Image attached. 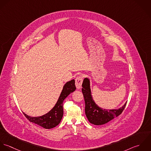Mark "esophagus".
I'll list each match as a JSON object with an SVG mask.
<instances>
[{"label": "esophagus", "instance_id": "esophagus-1", "mask_svg": "<svg viewBox=\"0 0 151 151\" xmlns=\"http://www.w3.org/2000/svg\"><path fill=\"white\" fill-rule=\"evenodd\" d=\"M83 82V78L82 76H79L76 78L75 79V85L77 89L81 88L82 84Z\"/></svg>", "mask_w": 151, "mask_h": 151}]
</instances>
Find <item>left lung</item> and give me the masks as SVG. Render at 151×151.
<instances>
[{
    "instance_id": "obj_1",
    "label": "left lung",
    "mask_w": 151,
    "mask_h": 151,
    "mask_svg": "<svg viewBox=\"0 0 151 151\" xmlns=\"http://www.w3.org/2000/svg\"><path fill=\"white\" fill-rule=\"evenodd\" d=\"M82 91L85 102V114L89 121L94 125H100L120 116L123 111L126 103L119 109L106 110L99 107L94 101L91 95L90 81L85 78L82 83Z\"/></svg>"
}]
</instances>
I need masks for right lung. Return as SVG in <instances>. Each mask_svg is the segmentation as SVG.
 Listing matches in <instances>:
<instances>
[{"label":"right lung","mask_w":151,"mask_h":151,"mask_svg":"<svg viewBox=\"0 0 151 151\" xmlns=\"http://www.w3.org/2000/svg\"><path fill=\"white\" fill-rule=\"evenodd\" d=\"M75 83V80L73 79L68 82L64 85L55 106L46 114L37 117L29 116L24 113L23 114L31 122L35 123L44 128L51 129L56 127L60 124L63 114V101L64 99L76 89Z\"/></svg>","instance_id":"1"}]
</instances>
